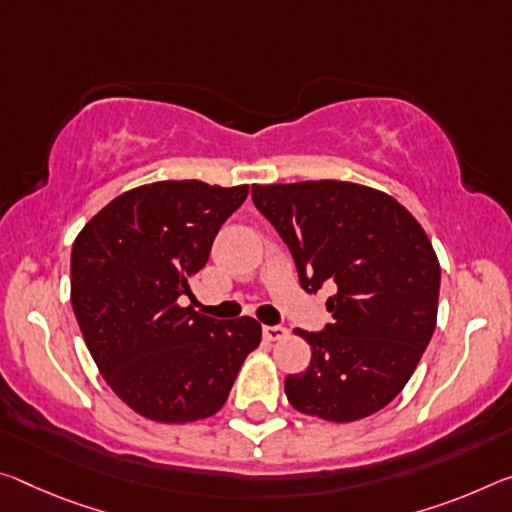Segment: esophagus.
<instances>
[{
    "mask_svg": "<svg viewBox=\"0 0 512 512\" xmlns=\"http://www.w3.org/2000/svg\"><path fill=\"white\" fill-rule=\"evenodd\" d=\"M264 339H269V342H280V339H285L289 335L287 328L282 326H264Z\"/></svg>",
    "mask_w": 512,
    "mask_h": 512,
    "instance_id": "obj_1",
    "label": "esophagus"
}]
</instances>
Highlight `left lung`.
I'll list each match as a JSON object with an SVG mask.
<instances>
[{
	"mask_svg": "<svg viewBox=\"0 0 512 512\" xmlns=\"http://www.w3.org/2000/svg\"><path fill=\"white\" fill-rule=\"evenodd\" d=\"M253 202L287 243L300 287H335L326 300L332 323L296 330L312 360L287 376L289 403L337 424L383 410L437 323L440 262L424 227L392 196L353 182L253 184Z\"/></svg>",
	"mask_w": 512,
	"mask_h": 512,
	"instance_id": "obj_1",
	"label": "left lung"
}]
</instances>
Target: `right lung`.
<instances>
[{
	"label": "right lung",
	"mask_w": 512,
	"mask_h": 512,
	"mask_svg": "<svg viewBox=\"0 0 512 512\" xmlns=\"http://www.w3.org/2000/svg\"><path fill=\"white\" fill-rule=\"evenodd\" d=\"M248 184L168 180L100 209L72 243L70 303L97 369L141 417L186 424L216 415L262 326L177 305L207 264Z\"/></svg>",
	"instance_id": "obj_1"
}]
</instances>
